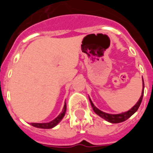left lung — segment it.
<instances>
[{"label":"left lung","mask_w":153,"mask_h":153,"mask_svg":"<svg viewBox=\"0 0 153 153\" xmlns=\"http://www.w3.org/2000/svg\"><path fill=\"white\" fill-rule=\"evenodd\" d=\"M143 94H144V82H143V91H142V94L140 100H138V102H136L134 106H132L129 110H128V111L126 112H124V113H119V114H111V113H105V112L101 111L100 109H99L98 108H97L94 106V104L93 103L91 99H90V97H89V99H90V103H91V106L92 107H93V111L95 112L98 116H100L101 118L104 119V120L108 121V122L111 123H119L124 122V121H126V120H128L131 116H132V115L134 114V113L137 111L139 107H140V104H141L142 100H143Z\"/></svg>","instance_id":"left-lung-1"}]
</instances>
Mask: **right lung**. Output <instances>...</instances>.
I'll list each match as a JSON object with an SVG mask.
<instances>
[{"instance_id": "1", "label": "right lung", "mask_w": 153, "mask_h": 153, "mask_svg": "<svg viewBox=\"0 0 153 153\" xmlns=\"http://www.w3.org/2000/svg\"><path fill=\"white\" fill-rule=\"evenodd\" d=\"M66 111H67V104H66V102H64L63 110L60 113V115L56 118H55L54 120H53L52 121H51L49 123H30V125L34 127H36V128H40V129H52V128L56 126L63 120V118L65 116V113H66Z\"/></svg>"}]
</instances>
